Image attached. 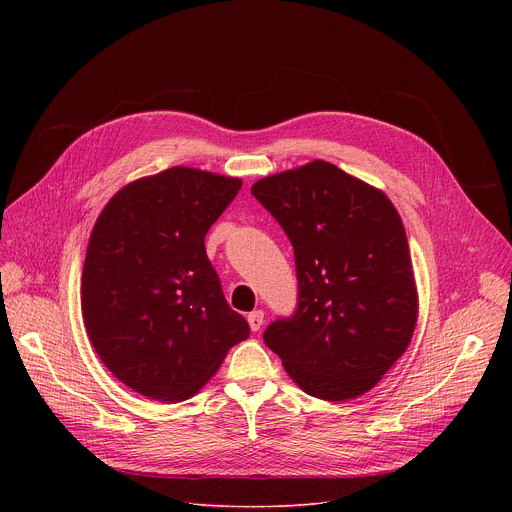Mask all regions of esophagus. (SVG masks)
Returning a JSON list of instances; mask_svg holds the SVG:
<instances>
[{
  "mask_svg": "<svg viewBox=\"0 0 512 512\" xmlns=\"http://www.w3.org/2000/svg\"><path fill=\"white\" fill-rule=\"evenodd\" d=\"M263 318H265V314H263L261 310H255V312H251V314L247 316L249 326H251V330H253V332H259V330H261V326H263Z\"/></svg>",
  "mask_w": 512,
  "mask_h": 512,
  "instance_id": "34e87169",
  "label": "esophagus"
}]
</instances>
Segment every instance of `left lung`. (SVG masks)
I'll use <instances>...</instances> for the list:
<instances>
[{
  "instance_id": "obj_1",
  "label": "left lung",
  "mask_w": 512,
  "mask_h": 512,
  "mask_svg": "<svg viewBox=\"0 0 512 512\" xmlns=\"http://www.w3.org/2000/svg\"><path fill=\"white\" fill-rule=\"evenodd\" d=\"M251 194L294 245L298 308L263 340L308 395L346 401L371 391L417 324L407 235L379 188L330 162L261 178Z\"/></svg>"
}]
</instances>
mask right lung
Instances as JSON below:
<instances>
[{
  "mask_svg": "<svg viewBox=\"0 0 512 512\" xmlns=\"http://www.w3.org/2000/svg\"><path fill=\"white\" fill-rule=\"evenodd\" d=\"M241 186L176 166L123 186L97 218L81 281L85 328L105 367L143 397L190 399L249 336L204 249Z\"/></svg>",
  "mask_w": 512,
  "mask_h": 512,
  "instance_id": "1",
  "label": "right lung"
}]
</instances>
